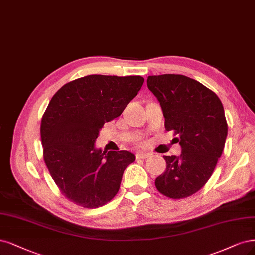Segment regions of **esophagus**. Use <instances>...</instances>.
Instances as JSON below:
<instances>
[{"instance_id":"34e87169","label":"esophagus","mask_w":255,"mask_h":255,"mask_svg":"<svg viewBox=\"0 0 255 255\" xmlns=\"http://www.w3.org/2000/svg\"><path fill=\"white\" fill-rule=\"evenodd\" d=\"M150 153H145V152H139L136 154L137 159H146V158L150 157Z\"/></svg>"}]
</instances>
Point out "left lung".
I'll list each match as a JSON object with an SVG mask.
<instances>
[{
	"mask_svg": "<svg viewBox=\"0 0 255 255\" xmlns=\"http://www.w3.org/2000/svg\"><path fill=\"white\" fill-rule=\"evenodd\" d=\"M147 87L159 101L165 130L181 146L179 156H163L165 171L155 180L170 198L194 194L211 177L221 158L228 125L222 101L208 87L183 75L148 76Z\"/></svg>",
	"mask_w": 255,
	"mask_h": 255,
	"instance_id": "left-lung-1",
	"label": "left lung"
}]
</instances>
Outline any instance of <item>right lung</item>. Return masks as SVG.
<instances>
[{"mask_svg": "<svg viewBox=\"0 0 255 255\" xmlns=\"http://www.w3.org/2000/svg\"><path fill=\"white\" fill-rule=\"evenodd\" d=\"M141 76L90 75L63 85L41 121L44 161L62 194L76 205L98 208L117 194L128 151L102 152L95 146L105 122L121 115L136 97Z\"/></svg>", "mask_w": 255, "mask_h": 255, "instance_id": "right-lung-1", "label": "right lung"}]
</instances>
